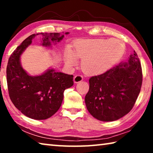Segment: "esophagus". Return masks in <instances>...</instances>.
Here are the masks:
<instances>
[{"label": "esophagus", "mask_w": 153, "mask_h": 153, "mask_svg": "<svg viewBox=\"0 0 153 153\" xmlns=\"http://www.w3.org/2000/svg\"><path fill=\"white\" fill-rule=\"evenodd\" d=\"M82 80H83V76L82 75H76L74 78V81L75 83H78L79 82H82Z\"/></svg>", "instance_id": "esophagus-1"}]
</instances>
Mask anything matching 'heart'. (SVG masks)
<instances>
[{
    "mask_svg": "<svg viewBox=\"0 0 153 153\" xmlns=\"http://www.w3.org/2000/svg\"><path fill=\"white\" fill-rule=\"evenodd\" d=\"M126 45L117 38L109 40H79L72 52L67 50L65 61L69 66L76 63V58L82 59V67L88 74H100L108 70L123 55Z\"/></svg>",
    "mask_w": 153,
    "mask_h": 153,
    "instance_id": "obj_1",
    "label": "heart"
}]
</instances>
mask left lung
I'll list each match as a JSON object with an SVG mask.
<instances>
[{
	"mask_svg": "<svg viewBox=\"0 0 153 153\" xmlns=\"http://www.w3.org/2000/svg\"><path fill=\"white\" fill-rule=\"evenodd\" d=\"M142 83L141 63L134 51L127 63L90 77L89 91L85 97L87 109L100 121L117 120L132 109Z\"/></svg>",
	"mask_w": 153,
	"mask_h": 153,
	"instance_id": "obj_1",
	"label": "left lung"
}]
</instances>
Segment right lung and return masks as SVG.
I'll list each match as a JSON object with an SVG mask.
<instances>
[{
  "label": "right lung",
  "instance_id": "add662e5",
  "mask_svg": "<svg viewBox=\"0 0 153 153\" xmlns=\"http://www.w3.org/2000/svg\"><path fill=\"white\" fill-rule=\"evenodd\" d=\"M68 32H66L67 34ZM43 36L42 45L59 42L63 35L59 33H40L30 35L13 52L7 67V81L10 99L24 115L34 120H46L60 108L65 90L74 85L73 75L49 69L39 76L28 75L21 66V54L32 43L36 35Z\"/></svg>",
  "mask_w": 153,
  "mask_h": 153
}]
</instances>
